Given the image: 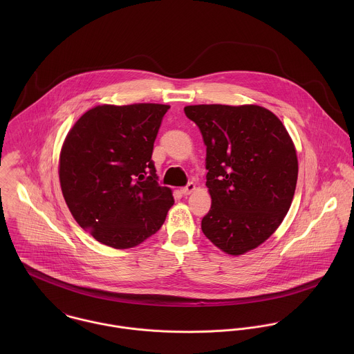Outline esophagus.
Instances as JSON below:
<instances>
[{"label": "esophagus", "mask_w": 354, "mask_h": 354, "mask_svg": "<svg viewBox=\"0 0 354 354\" xmlns=\"http://www.w3.org/2000/svg\"><path fill=\"white\" fill-rule=\"evenodd\" d=\"M195 189H196V185H195L194 183H189L187 187L181 188V194H183L184 196H188V195H191Z\"/></svg>", "instance_id": "obj_1"}]
</instances>
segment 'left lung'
<instances>
[{
	"mask_svg": "<svg viewBox=\"0 0 354 354\" xmlns=\"http://www.w3.org/2000/svg\"><path fill=\"white\" fill-rule=\"evenodd\" d=\"M184 111L207 147L212 204L203 233L223 252H248L278 229L290 208L299 176L295 145L281 120L257 104H194Z\"/></svg>",
	"mask_w": 354,
	"mask_h": 354,
	"instance_id": "obj_1",
	"label": "left lung"
}]
</instances>
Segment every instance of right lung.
<instances>
[{
  "label": "right lung",
  "mask_w": 354,
  "mask_h": 354,
  "mask_svg": "<svg viewBox=\"0 0 354 354\" xmlns=\"http://www.w3.org/2000/svg\"><path fill=\"white\" fill-rule=\"evenodd\" d=\"M170 106L100 104L68 132L59 184L76 222L102 244L128 250L163 225L174 199L158 184L151 155Z\"/></svg>",
  "instance_id": "obj_1"
}]
</instances>
